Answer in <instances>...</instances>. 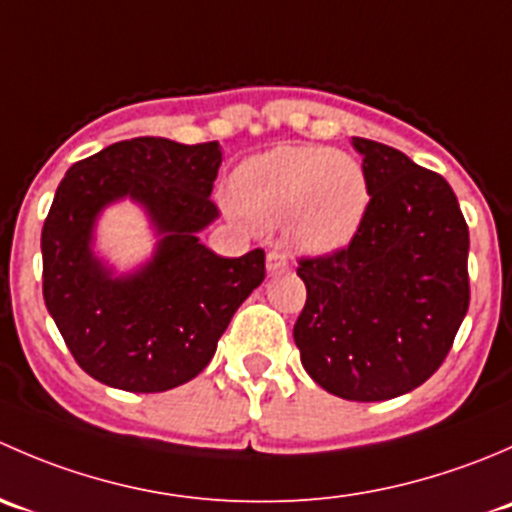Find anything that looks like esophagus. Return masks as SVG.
I'll use <instances>...</instances> for the list:
<instances>
[{"label": "esophagus", "instance_id": "1", "mask_svg": "<svg viewBox=\"0 0 512 512\" xmlns=\"http://www.w3.org/2000/svg\"><path fill=\"white\" fill-rule=\"evenodd\" d=\"M289 270V260L282 250H270L267 252V272L270 275H280V272Z\"/></svg>", "mask_w": 512, "mask_h": 512}]
</instances>
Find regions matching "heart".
Wrapping results in <instances>:
<instances>
[{"label": "heart", "instance_id": "obj_1", "mask_svg": "<svg viewBox=\"0 0 512 512\" xmlns=\"http://www.w3.org/2000/svg\"><path fill=\"white\" fill-rule=\"evenodd\" d=\"M230 198L257 230L287 225L297 245L332 252L359 230L369 185L361 165L347 153L280 146L235 170Z\"/></svg>", "mask_w": 512, "mask_h": 512}]
</instances>
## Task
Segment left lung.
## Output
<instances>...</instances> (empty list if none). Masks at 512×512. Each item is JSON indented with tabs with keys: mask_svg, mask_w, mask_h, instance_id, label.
<instances>
[{
	"mask_svg": "<svg viewBox=\"0 0 512 512\" xmlns=\"http://www.w3.org/2000/svg\"><path fill=\"white\" fill-rule=\"evenodd\" d=\"M369 205L352 242L302 257L307 302L294 344L307 374L347 401L421 386L468 312V225L446 178L384 143L354 138Z\"/></svg>",
	"mask_w": 512,
	"mask_h": 512,
	"instance_id": "left-lung-1",
	"label": "left lung"
}]
</instances>
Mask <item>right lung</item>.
I'll return each mask as SVG.
<instances>
[{
  "label": "right lung",
  "mask_w": 512,
  "mask_h": 512,
  "mask_svg": "<svg viewBox=\"0 0 512 512\" xmlns=\"http://www.w3.org/2000/svg\"><path fill=\"white\" fill-rule=\"evenodd\" d=\"M220 163L218 141L143 136L79 160L56 188L41 230L44 302L76 364L101 384L156 394L195 379L265 280L262 250L220 257L198 237L220 215L210 200ZM123 197L161 237L146 266L113 276L90 245L100 210Z\"/></svg>",
  "instance_id": "obj_1"
}]
</instances>
